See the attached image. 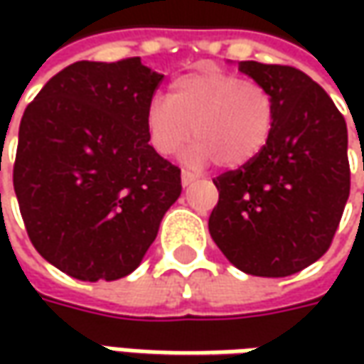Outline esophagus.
<instances>
[{
  "mask_svg": "<svg viewBox=\"0 0 364 364\" xmlns=\"http://www.w3.org/2000/svg\"><path fill=\"white\" fill-rule=\"evenodd\" d=\"M184 178H190V174H186V172H184Z\"/></svg>",
  "mask_w": 364,
  "mask_h": 364,
  "instance_id": "1",
  "label": "esophagus"
}]
</instances>
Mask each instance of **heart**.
<instances>
[{"label":"heart","mask_w":364,"mask_h":364,"mask_svg":"<svg viewBox=\"0 0 364 364\" xmlns=\"http://www.w3.org/2000/svg\"><path fill=\"white\" fill-rule=\"evenodd\" d=\"M196 82L200 91L210 95L218 103L237 109V111H247L253 103V91L247 82L235 77H227L215 68L203 70L196 77Z\"/></svg>","instance_id":"obj_1"}]
</instances>
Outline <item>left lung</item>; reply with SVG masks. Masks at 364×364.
<instances>
[{"label": "left lung", "mask_w": 364, "mask_h": 364, "mask_svg": "<svg viewBox=\"0 0 364 364\" xmlns=\"http://www.w3.org/2000/svg\"><path fill=\"white\" fill-rule=\"evenodd\" d=\"M161 75L141 58L75 63L26 107L14 190L36 251L80 282L133 273L178 200L180 172L149 146Z\"/></svg>", "instance_id": "obj_1"}]
</instances>
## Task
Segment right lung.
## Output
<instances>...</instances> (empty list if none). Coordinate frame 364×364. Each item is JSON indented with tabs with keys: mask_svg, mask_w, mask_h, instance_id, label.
I'll return each mask as SVG.
<instances>
[{
	"mask_svg": "<svg viewBox=\"0 0 364 364\" xmlns=\"http://www.w3.org/2000/svg\"><path fill=\"white\" fill-rule=\"evenodd\" d=\"M241 70L269 97L272 129L241 170L218 178L208 231L223 255L249 275L286 277L322 257L348 200L346 125L324 97L296 99L306 78L286 66Z\"/></svg>",
	"mask_w": 364,
	"mask_h": 364,
	"instance_id": "add662e5",
	"label": "right lung"
}]
</instances>
